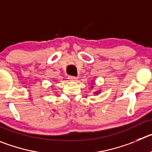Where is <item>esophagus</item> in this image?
<instances>
[{
  "instance_id": "34e87169",
  "label": "esophagus",
  "mask_w": 152,
  "mask_h": 152,
  "mask_svg": "<svg viewBox=\"0 0 152 152\" xmlns=\"http://www.w3.org/2000/svg\"><path fill=\"white\" fill-rule=\"evenodd\" d=\"M68 79H69V81H76L77 80V77L73 76H68Z\"/></svg>"
}]
</instances>
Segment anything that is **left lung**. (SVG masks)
Wrapping results in <instances>:
<instances>
[{
	"instance_id": "obj_1",
	"label": "left lung",
	"mask_w": 152,
	"mask_h": 152,
	"mask_svg": "<svg viewBox=\"0 0 152 152\" xmlns=\"http://www.w3.org/2000/svg\"><path fill=\"white\" fill-rule=\"evenodd\" d=\"M100 91H97V92H95V93H94V94H99V93H100Z\"/></svg>"
}]
</instances>
